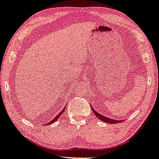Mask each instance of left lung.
<instances>
[{
	"label": "left lung",
	"instance_id": "1",
	"mask_svg": "<svg viewBox=\"0 0 159 159\" xmlns=\"http://www.w3.org/2000/svg\"><path fill=\"white\" fill-rule=\"evenodd\" d=\"M91 108L92 109V111L94 112L95 116H96L97 118H98L99 120H101L102 121H104L105 123H108V124H116V123H120V122H122L124 120H116V119H110L109 118V117L107 116H103L102 115V114H100L99 113H98V112H97V111L94 110V109L93 108V107H92L91 105Z\"/></svg>",
	"mask_w": 159,
	"mask_h": 159
}]
</instances>
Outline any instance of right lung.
Listing matches in <instances>:
<instances>
[{
  "label": "right lung",
  "instance_id": "1",
  "mask_svg": "<svg viewBox=\"0 0 159 159\" xmlns=\"http://www.w3.org/2000/svg\"><path fill=\"white\" fill-rule=\"evenodd\" d=\"M65 107H66V105H65V107L64 109H63V110H62V111H60V113H59V114H57V115L55 117V119H52V120H51L50 121H49L48 124H44V126H48V125H50L51 124H52V123H55V122L57 120V119L59 118V117L60 116V115H62V113H63V111H65Z\"/></svg>",
  "mask_w": 159,
  "mask_h": 159
}]
</instances>
